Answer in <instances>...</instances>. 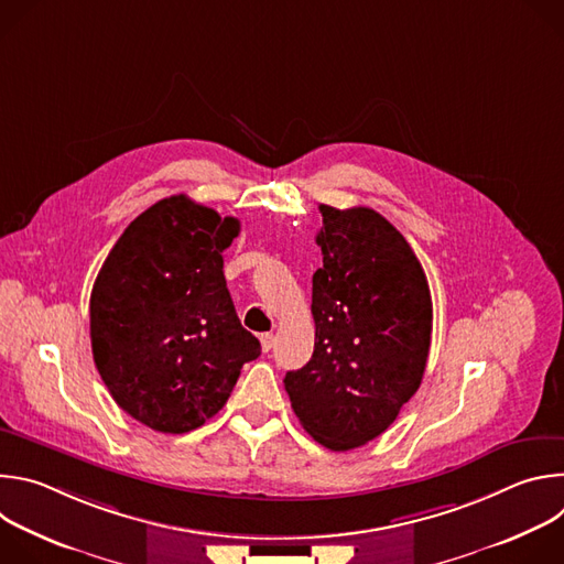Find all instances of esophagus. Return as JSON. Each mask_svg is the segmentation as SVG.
I'll return each instance as SVG.
<instances>
[{
  "mask_svg": "<svg viewBox=\"0 0 564 564\" xmlns=\"http://www.w3.org/2000/svg\"><path fill=\"white\" fill-rule=\"evenodd\" d=\"M274 344H276V339H274V335H272V333L261 335V348H263V352H270V350L274 348Z\"/></svg>",
  "mask_w": 564,
  "mask_h": 564,
  "instance_id": "obj_1",
  "label": "esophagus"
}]
</instances>
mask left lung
I'll list each match as a JSON object with an SVG mask.
<instances>
[{
    "label": "left lung",
    "instance_id": "1",
    "mask_svg": "<svg viewBox=\"0 0 564 564\" xmlns=\"http://www.w3.org/2000/svg\"><path fill=\"white\" fill-rule=\"evenodd\" d=\"M324 254L312 276L314 352L283 379L301 426L330 451L379 437L417 392L433 301L415 252L370 207L318 205Z\"/></svg>",
    "mask_w": 564,
    "mask_h": 564
}]
</instances>
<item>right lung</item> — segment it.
<instances>
[{
    "label": "right lung",
    "instance_id": "1",
    "mask_svg": "<svg viewBox=\"0 0 564 564\" xmlns=\"http://www.w3.org/2000/svg\"><path fill=\"white\" fill-rule=\"evenodd\" d=\"M238 231V218L185 194L163 198L131 220L94 283L96 368L116 404L158 433L212 420L243 364L261 355L223 274Z\"/></svg>",
    "mask_w": 564,
    "mask_h": 564
}]
</instances>
